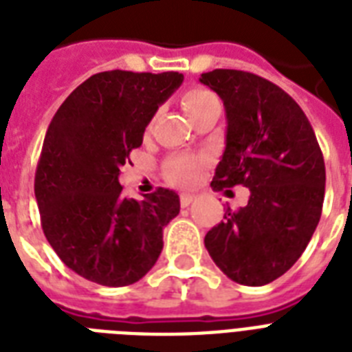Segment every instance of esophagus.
I'll return each mask as SVG.
<instances>
[{
    "mask_svg": "<svg viewBox=\"0 0 352 352\" xmlns=\"http://www.w3.org/2000/svg\"><path fill=\"white\" fill-rule=\"evenodd\" d=\"M193 199H195V195L193 193H181V206H190V204L193 203Z\"/></svg>",
    "mask_w": 352,
    "mask_h": 352,
    "instance_id": "34e87169",
    "label": "esophagus"
}]
</instances>
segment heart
<instances>
[{
    "label": "heart",
    "instance_id": "1",
    "mask_svg": "<svg viewBox=\"0 0 352 352\" xmlns=\"http://www.w3.org/2000/svg\"><path fill=\"white\" fill-rule=\"evenodd\" d=\"M212 102H217V98L214 93H210L204 87H192L182 95V107L190 115V118L203 111ZM206 162L208 159L203 155H171L162 166V170H164V177L170 182L179 184V186H190L203 173Z\"/></svg>",
    "mask_w": 352,
    "mask_h": 352
}]
</instances>
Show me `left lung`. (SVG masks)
Wrapping results in <instances>:
<instances>
[{
	"label": "left lung",
	"instance_id": "obj_1",
	"mask_svg": "<svg viewBox=\"0 0 352 352\" xmlns=\"http://www.w3.org/2000/svg\"><path fill=\"white\" fill-rule=\"evenodd\" d=\"M226 109V148L212 188L250 190L204 237L223 272L259 287L283 276L309 245L322 215L325 162L301 107L272 82L235 69L201 74Z\"/></svg>",
	"mask_w": 352,
	"mask_h": 352
}]
</instances>
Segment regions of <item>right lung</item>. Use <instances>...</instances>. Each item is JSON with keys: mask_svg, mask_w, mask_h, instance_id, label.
Returning a JSON list of instances; mask_svg holds the SVG:
<instances>
[{"mask_svg": "<svg viewBox=\"0 0 352 352\" xmlns=\"http://www.w3.org/2000/svg\"><path fill=\"white\" fill-rule=\"evenodd\" d=\"M182 78L173 71L93 74L49 124L34 177L41 228L58 257L93 283L126 287L144 278L159 259L164 226L181 210L166 188L127 199L118 177Z\"/></svg>", "mask_w": 352, "mask_h": 352, "instance_id": "right-lung-1", "label": "right lung"}]
</instances>
